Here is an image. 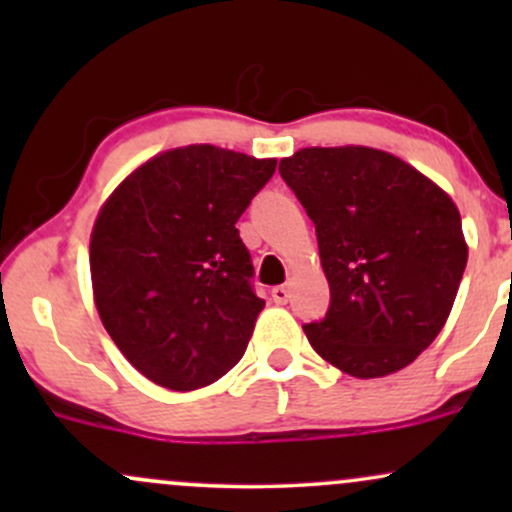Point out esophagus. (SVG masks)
Here are the masks:
<instances>
[{
    "mask_svg": "<svg viewBox=\"0 0 512 512\" xmlns=\"http://www.w3.org/2000/svg\"><path fill=\"white\" fill-rule=\"evenodd\" d=\"M289 289H286V286H274L272 289V298H274V303H279V305H284L286 301H289Z\"/></svg>",
    "mask_w": 512,
    "mask_h": 512,
    "instance_id": "esophagus-1",
    "label": "esophagus"
}]
</instances>
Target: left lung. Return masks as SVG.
<instances>
[{
	"label": "left lung",
	"mask_w": 512,
	"mask_h": 512,
	"mask_svg": "<svg viewBox=\"0 0 512 512\" xmlns=\"http://www.w3.org/2000/svg\"><path fill=\"white\" fill-rule=\"evenodd\" d=\"M315 223L330 284L325 320L305 325L325 361L354 378L407 368L448 320L467 240L448 192L370 146H308L279 163Z\"/></svg>",
	"instance_id": "obj_1"
}]
</instances>
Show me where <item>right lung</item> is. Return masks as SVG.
I'll return each mask as SVG.
<instances>
[{
	"label": "right lung",
	"instance_id": "1",
	"mask_svg": "<svg viewBox=\"0 0 512 512\" xmlns=\"http://www.w3.org/2000/svg\"><path fill=\"white\" fill-rule=\"evenodd\" d=\"M276 158L211 144L156 154L110 192L91 231L93 303L117 349L175 392L243 358L264 301L236 221Z\"/></svg>",
	"mask_w": 512,
	"mask_h": 512
}]
</instances>
